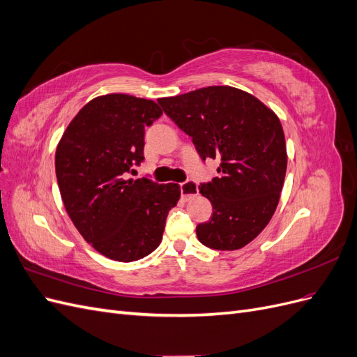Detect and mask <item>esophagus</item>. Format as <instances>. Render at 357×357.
Segmentation results:
<instances>
[{"instance_id":"1","label":"esophagus","mask_w":357,"mask_h":357,"mask_svg":"<svg viewBox=\"0 0 357 357\" xmlns=\"http://www.w3.org/2000/svg\"><path fill=\"white\" fill-rule=\"evenodd\" d=\"M180 190H181V198L185 201H189L190 198L198 195V185L193 180H188L185 183H181Z\"/></svg>"}]
</instances>
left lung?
Listing matches in <instances>:
<instances>
[{"label": "left lung", "mask_w": 357, "mask_h": 357, "mask_svg": "<svg viewBox=\"0 0 357 357\" xmlns=\"http://www.w3.org/2000/svg\"><path fill=\"white\" fill-rule=\"evenodd\" d=\"M201 159H219V177L198 188L213 205L197 226L198 240L215 250H238L264 231L277 208L287 168L286 139L277 114L232 86H208L159 98Z\"/></svg>", "instance_id": "1"}]
</instances>
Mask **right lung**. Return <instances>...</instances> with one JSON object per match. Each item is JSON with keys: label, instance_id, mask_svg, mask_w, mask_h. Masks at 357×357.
I'll return each mask as SVG.
<instances>
[{"label": "right lung", "instance_id": "right-lung-1", "mask_svg": "<svg viewBox=\"0 0 357 357\" xmlns=\"http://www.w3.org/2000/svg\"><path fill=\"white\" fill-rule=\"evenodd\" d=\"M160 107L126 93L96 96L67 126L56 147L61 197L74 226L96 252L134 262L162 241L180 186L128 178L144 160V131Z\"/></svg>", "mask_w": 357, "mask_h": 357}]
</instances>
